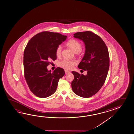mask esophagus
Wrapping results in <instances>:
<instances>
[{"instance_id": "1", "label": "esophagus", "mask_w": 134, "mask_h": 134, "mask_svg": "<svg viewBox=\"0 0 134 134\" xmlns=\"http://www.w3.org/2000/svg\"><path fill=\"white\" fill-rule=\"evenodd\" d=\"M65 72L66 74L70 73V71H68V70H65Z\"/></svg>"}]
</instances>
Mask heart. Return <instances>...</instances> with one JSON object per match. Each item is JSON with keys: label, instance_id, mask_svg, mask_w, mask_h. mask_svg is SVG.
<instances>
[{"label": "heart", "instance_id": "b5f03b06", "mask_svg": "<svg viewBox=\"0 0 134 134\" xmlns=\"http://www.w3.org/2000/svg\"><path fill=\"white\" fill-rule=\"evenodd\" d=\"M66 46L70 48L71 50L77 54L81 53L82 46L81 43L76 39H71L66 43ZM62 48L61 46H58L56 49V55L60 56L62 53ZM76 61L74 60H63L58 63V66L61 68L65 69L66 70H70L76 65Z\"/></svg>", "mask_w": 134, "mask_h": 134}]
</instances>
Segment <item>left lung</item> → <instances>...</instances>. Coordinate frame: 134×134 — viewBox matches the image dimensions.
I'll list each match as a JSON object with an SVG mask.
<instances>
[{"label": "left lung", "instance_id": "1", "mask_svg": "<svg viewBox=\"0 0 134 134\" xmlns=\"http://www.w3.org/2000/svg\"><path fill=\"white\" fill-rule=\"evenodd\" d=\"M74 37L84 43L85 54L78 67L87 71V74L72 71L74 78L71 88L79 96L90 98L99 91L105 81L109 67V51L103 40L91 31L75 33Z\"/></svg>", "mask_w": 134, "mask_h": 134}]
</instances>
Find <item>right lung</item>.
I'll return each instance as SVG.
<instances>
[{
    "instance_id": "1",
    "label": "right lung",
    "mask_w": 134,
    "mask_h": 134,
    "mask_svg": "<svg viewBox=\"0 0 134 134\" xmlns=\"http://www.w3.org/2000/svg\"><path fill=\"white\" fill-rule=\"evenodd\" d=\"M67 36L58 33L43 32L33 36L26 46L24 53V76L35 96L44 98L53 95L60 79L64 75L63 68L58 67L52 72L47 67L51 60L56 59V49Z\"/></svg>"
}]
</instances>
